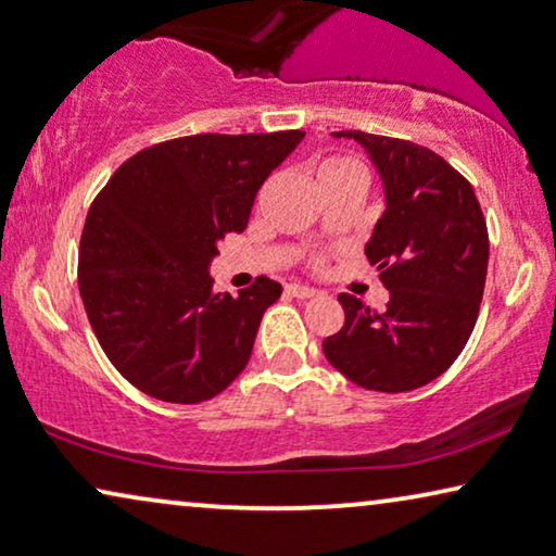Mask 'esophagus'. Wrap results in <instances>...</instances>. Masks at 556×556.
Listing matches in <instances>:
<instances>
[{"instance_id":"obj_1","label":"esophagus","mask_w":556,"mask_h":556,"mask_svg":"<svg viewBox=\"0 0 556 556\" xmlns=\"http://www.w3.org/2000/svg\"><path fill=\"white\" fill-rule=\"evenodd\" d=\"M287 292L296 296V300H309V296L317 294V289L312 287H304V285H287Z\"/></svg>"}]
</instances>
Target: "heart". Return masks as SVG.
Here are the masks:
<instances>
[{
  "label": "heart",
  "instance_id": "1",
  "mask_svg": "<svg viewBox=\"0 0 556 556\" xmlns=\"http://www.w3.org/2000/svg\"><path fill=\"white\" fill-rule=\"evenodd\" d=\"M312 169H314V177H317V185L321 187V192H329V189H339V187L364 189V181H367L364 164L357 160V156H350V154L319 156ZM321 262H325V256L321 254L312 256L314 267H319Z\"/></svg>",
  "mask_w": 556,
  "mask_h": 556
}]
</instances>
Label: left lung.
I'll return each mask as SVG.
<instances>
[{"label": "left lung", "mask_w": 556, "mask_h": 556, "mask_svg": "<svg viewBox=\"0 0 556 556\" xmlns=\"http://www.w3.org/2000/svg\"><path fill=\"white\" fill-rule=\"evenodd\" d=\"M367 149L387 210L367 260L389 289L384 312L339 294L344 327L321 342L334 369L371 392H412L444 375L477 325L490 235L475 189L432 149L382 135L334 131Z\"/></svg>", "instance_id": "obj_1"}]
</instances>
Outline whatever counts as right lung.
Wrapping results in <instances>:
<instances>
[{"instance_id": "add662e5", "label": "right lung", "mask_w": 556, "mask_h": 556, "mask_svg": "<svg viewBox=\"0 0 556 556\" xmlns=\"http://www.w3.org/2000/svg\"><path fill=\"white\" fill-rule=\"evenodd\" d=\"M304 131L192 135L129 156L87 212L79 294L119 375L154 400L199 404L250 362L262 314L281 294L256 277L214 294L210 264L244 231L264 179Z\"/></svg>"}]
</instances>
